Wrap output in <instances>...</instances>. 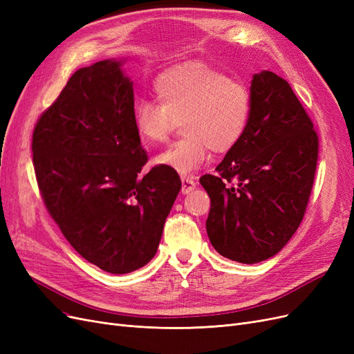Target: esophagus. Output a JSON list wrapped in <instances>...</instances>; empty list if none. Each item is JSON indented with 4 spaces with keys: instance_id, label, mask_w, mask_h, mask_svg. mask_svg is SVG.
<instances>
[{
    "instance_id": "34e87169",
    "label": "esophagus",
    "mask_w": 354,
    "mask_h": 354,
    "mask_svg": "<svg viewBox=\"0 0 354 354\" xmlns=\"http://www.w3.org/2000/svg\"><path fill=\"white\" fill-rule=\"evenodd\" d=\"M194 187H196V183L192 177H181V193H190Z\"/></svg>"
}]
</instances>
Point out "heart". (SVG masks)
Instances as JSON below:
<instances>
[{
    "label": "heart",
    "instance_id": "obj_1",
    "mask_svg": "<svg viewBox=\"0 0 354 354\" xmlns=\"http://www.w3.org/2000/svg\"><path fill=\"white\" fill-rule=\"evenodd\" d=\"M156 101H139L133 111L145 146L168 139L181 121L185 136L158 153L155 164L189 174L209 155L231 151L243 139L252 115V91L203 61H186L162 71L153 83Z\"/></svg>",
    "mask_w": 354,
    "mask_h": 354
}]
</instances>
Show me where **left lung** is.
Segmentation results:
<instances>
[{
    "mask_svg": "<svg viewBox=\"0 0 354 354\" xmlns=\"http://www.w3.org/2000/svg\"><path fill=\"white\" fill-rule=\"evenodd\" d=\"M243 139L201 185L211 198L206 231L224 258L256 263L281 250L308 208L319 138L293 89L272 71L252 80Z\"/></svg>",
    "mask_w": 354,
    "mask_h": 354,
    "instance_id": "1",
    "label": "left lung"
}]
</instances>
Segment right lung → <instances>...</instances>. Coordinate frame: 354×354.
Here are the masks:
<instances>
[{"label":"right lung","mask_w":354,"mask_h":354,"mask_svg":"<svg viewBox=\"0 0 354 354\" xmlns=\"http://www.w3.org/2000/svg\"><path fill=\"white\" fill-rule=\"evenodd\" d=\"M133 84L120 61L73 75L33 129L39 193L75 250L111 274H127L156 253L181 189L177 171L155 165L133 124Z\"/></svg>","instance_id":"1"}]
</instances>
